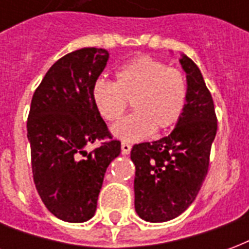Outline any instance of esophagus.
<instances>
[{
	"label": "esophagus",
	"mask_w": 249,
	"mask_h": 249,
	"mask_svg": "<svg viewBox=\"0 0 249 249\" xmlns=\"http://www.w3.org/2000/svg\"><path fill=\"white\" fill-rule=\"evenodd\" d=\"M130 149H132V146H130V144H128V142H123V144H121V151H123L124 155H129Z\"/></svg>",
	"instance_id": "1"
}]
</instances>
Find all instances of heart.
<instances>
[{"label":"heart","instance_id":"heart-1","mask_svg":"<svg viewBox=\"0 0 249 249\" xmlns=\"http://www.w3.org/2000/svg\"><path fill=\"white\" fill-rule=\"evenodd\" d=\"M116 80L98 78L90 90L98 114L107 121L119 120L132 101L135 113L112 126V135L124 142L144 140L152 132L167 130L178 123L187 103V78L161 60L136 57L114 73Z\"/></svg>","mask_w":249,"mask_h":249}]
</instances>
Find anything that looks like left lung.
Wrapping results in <instances>:
<instances>
[{"mask_svg":"<svg viewBox=\"0 0 249 249\" xmlns=\"http://www.w3.org/2000/svg\"><path fill=\"white\" fill-rule=\"evenodd\" d=\"M187 74V103L175 129L152 142L136 144L135 209L149 223H164L193 203L209 165L217 130L212 96L197 65L185 54L178 60Z\"/></svg>","mask_w":249,"mask_h":249,"instance_id":"obj_1","label":"left lung"}]
</instances>
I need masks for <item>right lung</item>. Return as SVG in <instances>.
<instances>
[{
    "label": "right lung",
    "mask_w": 249,
    "mask_h": 249,
    "mask_svg": "<svg viewBox=\"0 0 249 249\" xmlns=\"http://www.w3.org/2000/svg\"><path fill=\"white\" fill-rule=\"evenodd\" d=\"M109 52L82 48L54 62L36 89L28 117V140L37 192L52 213L68 223L92 219L109 164L121 152L109 137L90 96ZM110 139V137H109Z\"/></svg>",
    "instance_id": "1"
}]
</instances>
